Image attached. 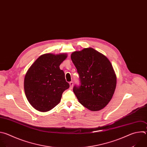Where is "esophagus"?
Wrapping results in <instances>:
<instances>
[{"label":"esophagus","instance_id":"34e87169","mask_svg":"<svg viewBox=\"0 0 147 147\" xmlns=\"http://www.w3.org/2000/svg\"><path fill=\"white\" fill-rule=\"evenodd\" d=\"M69 85H70V89H72V88L73 87L74 82H69Z\"/></svg>","mask_w":147,"mask_h":147}]
</instances>
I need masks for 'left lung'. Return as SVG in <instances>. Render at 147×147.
Segmentation results:
<instances>
[{
  "instance_id": "8db88e82",
  "label": "left lung",
  "mask_w": 147,
  "mask_h": 147,
  "mask_svg": "<svg viewBox=\"0 0 147 147\" xmlns=\"http://www.w3.org/2000/svg\"><path fill=\"white\" fill-rule=\"evenodd\" d=\"M71 57L79 75L80 84L73 89L79 102L92 111L102 109L111 101L116 85L111 63L91 47L74 51Z\"/></svg>"
}]
</instances>
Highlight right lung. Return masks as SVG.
I'll list each match as a JSON object with an SVG mask.
<instances>
[{"label":"right lung","instance_id":"add662e5","mask_svg":"<svg viewBox=\"0 0 147 147\" xmlns=\"http://www.w3.org/2000/svg\"><path fill=\"white\" fill-rule=\"evenodd\" d=\"M67 54L47 53L40 55L28 70L24 91L30 104L36 110L47 112L59 104L63 93L69 87L60 65Z\"/></svg>","mask_w":147,"mask_h":147}]
</instances>
